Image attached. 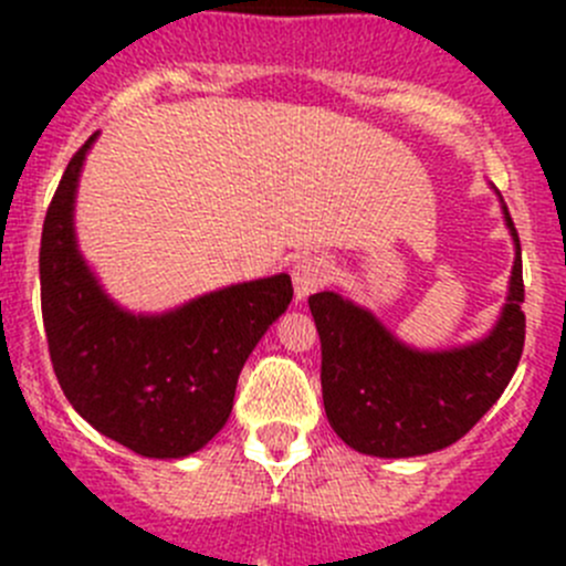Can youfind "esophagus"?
<instances>
[{
    "mask_svg": "<svg viewBox=\"0 0 566 566\" xmlns=\"http://www.w3.org/2000/svg\"><path fill=\"white\" fill-rule=\"evenodd\" d=\"M334 279V262L323 254H304L295 260L293 265V284H295V298L304 301L312 293L323 290L325 284Z\"/></svg>",
    "mask_w": 566,
    "mask_h": 566,
    "instance_id": "obj_1",
    "label": "esophagus"
}]
</instances>
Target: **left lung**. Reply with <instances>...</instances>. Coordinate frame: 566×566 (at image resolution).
<instances>
[{
    "label": "left lung",
    "mask_w": 566,
    "mask_h": 566,
    "mask_svg": "<svg viewBox=\"0 0 566 566\" xmlns=\"http://www.w3.org/2000/svg\"><path fill=\"white\" fill-rule=\"evenodd\" d=\"M501 319L468 347L419 353L336 293L310 295L323 347V402L336 436L373 458H416L460 441L504 394L526 342L521 238Z\"/></svg>",
    "instance_id": "1"
}]
</instances>
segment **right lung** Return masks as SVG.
Returning <instances> with one entry per match:
<instances>
[{
  "label": "right lung",
  "instance_id": "add662e5",
  "mask_svg": "<svg viewBox=\"0 0 566 566\" xmlns=\"http://www.w3.org/2000/svg\"><path fill=\"white\" fill-rule=\"evenodd\" d=\"M73 153L40 235V306L54 375L98 432L145 458H186L227 424L249 353L287 304V273L232 284L161 317L117 310L73 238Z\"/></svg>",
  "mask_w": 566,
  "mask_h": 566
}]
</instances>
